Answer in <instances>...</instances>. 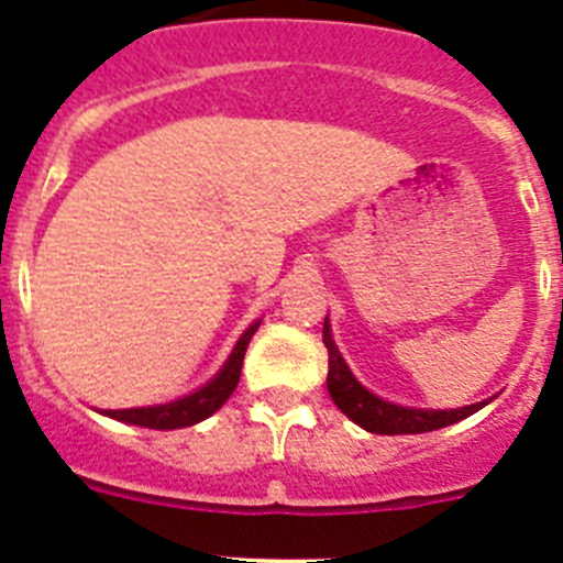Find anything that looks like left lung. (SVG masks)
I'll return each instance as SVG.
<instances>
[{"label":"left lung","mask_w":563,"mask_h":563,"mask_svg":"<svg viewBox=\"0 0 563 563\" xmlns=\"http://www.w3.org/2000/svg\"><path fill=\"white\" fill-rule=\"evenodd\" d=\"M324 346L330 352V372H327V389L335 400L338 409L357 422L361 429L372 431V434H422V431H437L445 426L465 420V417L476 415L485 409L487 402L482 400L462 406V409H415V406H397V402L383 400L375 391H369L352 375L346 361L338 352L335 341H332L330 318H324Z\"/></svg>","instance_id":"8db88e82"}]
</instances>
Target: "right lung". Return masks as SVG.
Returning <instances> with one entry per match:
<instances>
[{
    "instance_id": "obj_1",
    "label": "right lung",
    "mask_w": 563,
    "mask_h": 563,
    "mask_svg": "<svg viewBox=\"0 0 563 563\" xmlns=\"http://www.w3.org/2000/svg\"><path fill=\"white\" fill-rule=\"evenodd\" d=\"M262 318L253 321L242 338L236 341L233 352L228 355V361L222 363V369L200 386L197 391L186 397H177L172 402H161V406H137V409H101V415L112 417L118 422H129V426H143V429H157V431H172V429H186L194 422H202L206 417H211L213 411L222 409V402L233 395L236 389L239 375H242V361H245L247 343H251L253 332L258 330Z\"/></svg>"
}]
</instances>
